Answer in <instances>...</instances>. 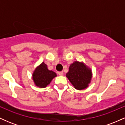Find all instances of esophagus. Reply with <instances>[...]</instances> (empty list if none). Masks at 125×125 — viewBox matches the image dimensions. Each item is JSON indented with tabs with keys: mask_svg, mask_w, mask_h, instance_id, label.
<instances>
[{
	"mask_svg": "<svg viewBox=\"0 0 125 125\" xmlns=\"http://www.w3.org/2000/svg\"><path fill=\"white\" fill-rule=\"evenodd\" d=\"M58 74L59 76H63V72H59Z\"/></svg>",
	"mask_w": 125,
	"mask_h": 125,
	"instance_id": "esophagus-1",
	"label": "esophagus"
}]
</instances>
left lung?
<instances>
[{"instance_id": "8db88e82", "label": "left lung", "mask_w": 125, "mask_h": 125, "mask_svg": "<svg viewBox=\"0 0 125 125\" xmlns=\"http://www.w3.org/2000/svg\"><path fill=\"white\" fill-rule=\"evenodd\" d=\"M66 76L76 89L81 90L89 86L92 77V72L83 62L74 61L70 65Z\"/></svg>"}]
</instances>
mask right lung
Here are the masks:
<instances>
[{"mask_svg": "<svg viewBox=\"0 0 125 125\" xmlns=\"http://www.w3.org/2000/svg\"><path fill=\"white\" fill-rule=\"evenodd\" d=\"M57 76L53 71L48 69L47 65L42 62L36 67L32 73V79L36 86L44 88L51 83L52 79Z\"/></svg>", "mask_w": 125, "mask_h": 125, "instance_id": "right-lung-1", "label": "right lung"}]
</instances>
